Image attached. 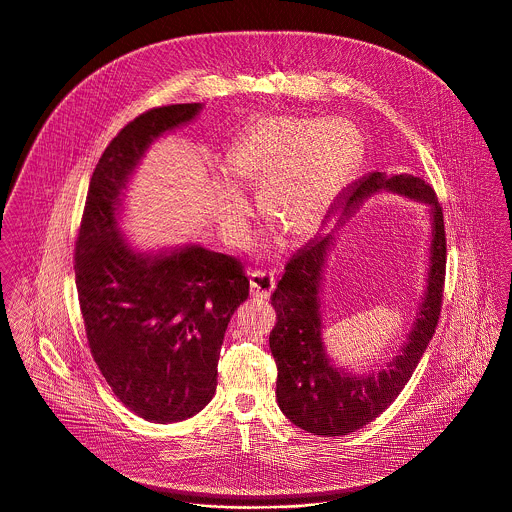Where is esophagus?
<instances>
[{
  "mask_svg": "<svg viewBox=\"0 0 512 512\" xmlns=\"http://www.w3.org/2000/svg\"><path fill=\"white\" fill-rule=\"evenodd\" d=\"M276 288V280L272 274H266L262 270L250 272V296L258 300H268L272 290Z\"/></svg>",
  "mask_w": 512,
  "mask_h": 512,
  "instance_id": "34e87169",
  "label": "esophagus"
}]
</instances>
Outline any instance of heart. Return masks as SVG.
<instances>
[{
	"label": "heart",
	"instance_id": "obj_1",
	"mask_svg": "<svg viewBox=\"0 0 512 512\" xmlns=\"http://www.w3.org/2000/svg\"><path fill=\"white\" fill-rule=\"evenodd\" d=\"M359 153L357 129L340 117L318 121L268 115L230 145L226 169L260 184L258 204L292 236L316 232L332 210ZM252 206L228 178L216 182V220L230 240L246 236Z\"/></svg>",
	"mask_w": 512,
	"mask_h": 512
}]
</instances>
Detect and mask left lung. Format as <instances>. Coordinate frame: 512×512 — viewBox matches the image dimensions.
Returning <instances> with one entry per match:
<instances>
[{
    "label": "left lung",
    "instance_id": "left-lung-1",
    "mask_svg": "<svg viewBox=\"0 0 512 512\" xmlns=\"http://www.w3.org/2000/svg\"><path fill=\"white\" fill-rule=\"evenodd\" d=\"M393 192L431 206V246L425 294L407 341L397 355L369 373L357 375L336 367L322 338V278L332 234L318 236L288 264L272 294L276 326L270 349L278 365L276 399L282 413L300 429L341 437L379 417L411 379L419 359L435 334L445 284L447 240L443 210L435 190L419 176L369 172L353 182L338 204V216H347L375 192Z\"/></svg>",
    "mask_w": 512,
    "mask_h": 512
}]
</instances>
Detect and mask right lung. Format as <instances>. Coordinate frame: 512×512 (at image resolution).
<instances>
[{
	"label": "right lung",
	"instance_id": "add662e5",
	"mask_svg": "<svg viewBox=\"0 0 512 512\" xmlns=\"http://www.w3.org/2000/svg\"><path fill=\"white\" fill-rule=\"evenodd\" d=\"M151 109L101 155L75 242V284L91 355L117 399L153 423L196 415L216 391L228 322L246 302L242 264L198 244L137 252L119 228L131 174L147 149L200 113Z\"/></svg>",
	"mask_w": 512,
	"mask_h": 512
}]
</instances>
